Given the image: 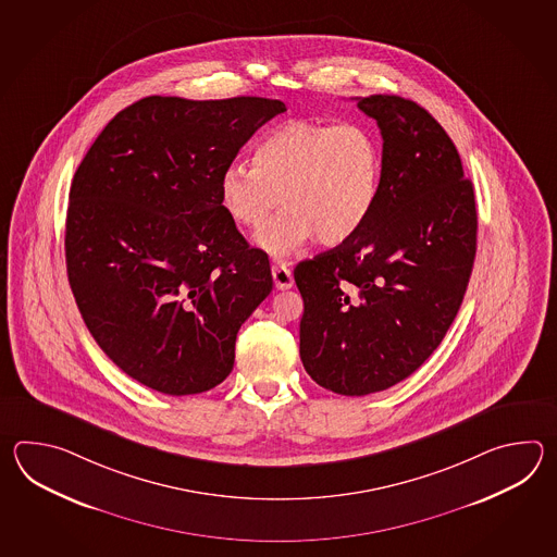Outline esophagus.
Listing matches in <instances>:
<instances>
[{
    "label": "esophagus",
    "mask_w": 557,
    "mask_h": 557,
    "mask_svg": "<svg viewBox=\"0 0 557 557\" xmlns=\"http://www.w3.org/2000/svg\"><path fill=\"white\" fill-rule=\"evenodd\" d=\"M273 278L278 290H288V288L295 284L293 271H290V267H288L286 262H276V264H273Z\"/></svg>",
    "instance_id": "34e87169"
}]
</instances>
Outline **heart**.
<instances>
[{
    "mask_svg": "<svg viewBox=\"0 0 557 557\" xmlns=\"http://www.w3.org/2000/svg\"><path fill=\"white\" fill-rule=\"evenodd\" d=\"M382 145L362 123L290 119L269 131L252 163L235 161L219 178V201L235 225L259 231L284 195L287 211L257 243L283 257L314 238L343 245L364 226L382 185Z\"/></svg>",
    "mask_w": 557,
    "mask_h": 557,
    "instance_id": "obj_1",
    "label": "heart"
}]
</instances>
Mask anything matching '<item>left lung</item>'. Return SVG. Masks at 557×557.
Segmentation results:
<instances>
[{"mask_svg":"<svg viewBox=\"0 0 557 557\" xmlns=\"http://www.w3.org/2000/svg\"><path fill=\"white\" fill-rule=\"evenodd\" d=\"M356 101L384 141L379 201L355 237L295 269L300 360L343 396L386 391L438 348L462 305L478 235L472 181L438 121L398 95Z\"/></svg>","mask_w":557,"mask_h":557,"instance_id":"obj_1","label":"left lung"}]
</instances>
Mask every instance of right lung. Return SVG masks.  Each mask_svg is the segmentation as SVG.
I'll use <instances>...</instances> for the list:
<instances>
[{"label": "right lung", "mask_w": 557, "mask_h": 557, "mask_svg": "<svg viewBox=\"0 0 557 557\" xmlns=\"http://www.w3.org/2000/svg\"><path fill=\"white\" fill-rule=\"evenodd\" d=\"M283 101L145 97L107 123L73 175L65 262L95 343L169 396L231 374L240 324L273 290L219 201V178Z\"/></svg>", "instance_id": "right-lung-1"}]
</instances>
